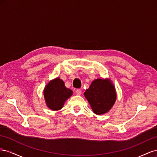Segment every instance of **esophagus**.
<instances>
[{
	"instance_id": "obj_1",
	"label": "esophagus",
	"mask_w": 157,
	"mask_h": 157,
	"mask_svg": "<svg viewBox=\"0 0 157 157\" xmlns=\"http://www.w3.org/2000/svg\"><path fill=\"white\" fill-rule=\"evenodd\" d=\"M76 94H77L78 96H80V95H81L82 94V90L80 89H77V90H76Z\"/></svg>"
}]
</instances>
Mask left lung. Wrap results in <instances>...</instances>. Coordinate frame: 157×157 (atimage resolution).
I'll return each instance as SVG.
<instances>
[{
  "label": "left lung",
  "mask_w": 157,
  "mask_h": 157,
  "mask_svg": "<svg viewBox=\"0 0 157 157\" xmlns=\"http://www.w3.org/2000/svg\"><path fill=\"white\" fill-rule=\"evenodd\" d=\"M84 96L96 115L108 112L117 99L115 86L109 79L94 80L84 92Z\"/></svg>",
  "instance_id": "left-lung-1"
}]
</instances>
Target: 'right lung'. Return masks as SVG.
<instances>
[{
    "instance_id": "1",
    "label": "right lung",
    "mask_w": 157,
    "mask_h": 157,
    "mask_svg": "<svg viewBox=\"0 0 157 157\" xmlns=\"http://www.w3.org/2000/svg\"><path fill=\"white\" fill-rule=\"evenodd\" d=\"M72 94V90L66 88L64 82L58 77L51 80L44 90L46 105L53 111H58L62 108L65 101Z\"/></svg>"
}]
</instances>
